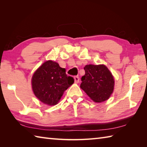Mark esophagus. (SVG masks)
<instances>
[{
	"label": "esophagus",
	"mask_w": 147,
	"mask_h": 147,
	"mask_svg": "<svg viewBox=\"0 0 147 147\" xmlns=\"http://www.w3.org/2000/svg\"><path fill=\"white\" fill-rule=\"evenodd\" d=\"M74 82H75L76 83H78L79 82V81H80V78H79V77L78 76H75L74 77Z\"/></svg>",
	"instance_id": "obj_1"
}]
</instances>
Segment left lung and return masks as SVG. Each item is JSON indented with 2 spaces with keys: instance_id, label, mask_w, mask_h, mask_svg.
<instances>
[{
  "instance_id": "1",
  "label": "left lung",
  "mask_w": 147,
  "mask_h": 147,
  "mask_svg": "<svg viewBox=\"0 0 147 147\" xmlns=\"http://www.w3.org/2000/svg\"><path fill=\"white\" fill-rule=\"evenodd\" d=\"M84 69L85 74L82 78L80 88L95 102L107 100L114 88L111 71L104 64L86 65Z\"/></svg>"
}]
</instances>
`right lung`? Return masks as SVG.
<instances>
[{
    "label": "right lung",
    "mask_w": 147,
    "mask_h": 147,
    "mask_svg": "<svg viewBox=\"0 0 147 147\" xmlns=\"http://www.w3.org/2000/svg\"><path fill=\"white\" fill-rule=\"evenodd\" d=\"M73 83V78L67 76L65 69L52 61L43 63L34 73L32 79L34 94L48 105L57 104L65 90Z\"/></svg>",
    "instance_id": "right-lung-1"
}]
</instances>
